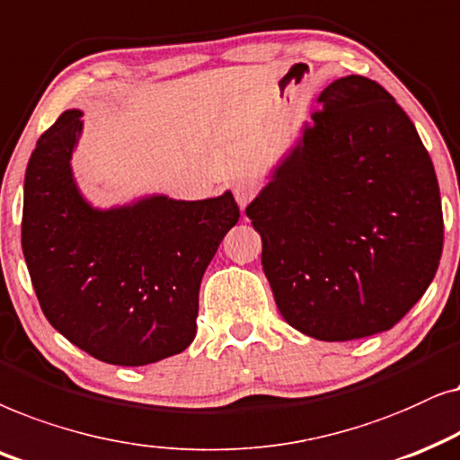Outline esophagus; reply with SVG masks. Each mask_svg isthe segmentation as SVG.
<instances>
[{
  "instance_id": "esophagus-1",
  "label": "esophagus",
  "mask_w": 460,
  "mask_h": 460,
  "mask_svg": "<svg viewBox=\"0 0 460 460\" xmlns=\"http://www.w3.org/2000/svg\"><path fill=\"white\" fill-rule=\"evenodd\" d=\"M231 191H234V198L237 201V206H240L243 210V208H246L250 201L254 199L256 191H259V185H256L252 179H240V181L234 182Z\"/></svg>"
}]
</instances>
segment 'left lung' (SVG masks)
<instances>
[{
  "label": "left lung",
  "instance_id": "1",
  "mask_svg": "<svg viewBox=\"0 0 460 460\" xmlns=\"http://www.w3.org/2000/svg\"><path fill=\"white\" fill-rule=\"evenodd\" d=\"M246 208L275 305L298 332L394 328L436 278L442 199L416 128L383 85L347 75Z\"/></svg>",
  "mask_w": 460,
  "mask_h": 460
}]
</instances>
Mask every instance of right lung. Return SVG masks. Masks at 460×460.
I'll return each mask as SVG.
<instances>
[{"mask_svg": "<svg viewBox=\"0 0 460 460\" xmlns=\"http://www.w3.org/2000/svg\"><path fill=\"white\" fill-rule=\"evenodd\" d=\"M82 111L41 134L24 174L22 254L48 322L92 358L145 366L191 345L206 267L240 218L231 191L101 210L73 179Z\"/></svg>", "mask_w": 460, "mask_h": 460, "instance_id": "1", "label": "right lung"}]
</instances>
